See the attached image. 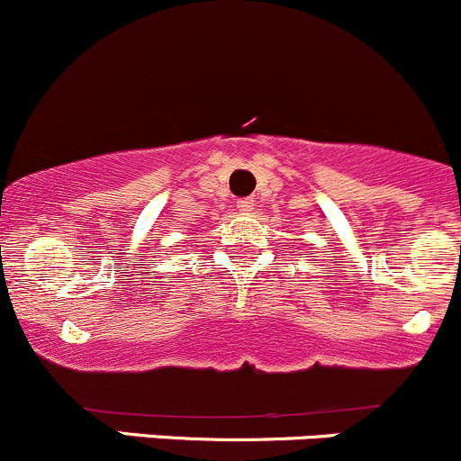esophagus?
<instances>
[{"label":"esophagus","instance_id":"esophagus-1","mask_svg":"<svg viewBox=\"0 0 461 461\" xmlns=\"http://www.w3.org/2000/svg\"><path fill=\"white\" fill-rule=\"evenodd\" d=\"M237 211L240 212L253 211V199H240V202H237Z\"/></svg>","mask_w":461,"mask_h":461}]
</instances>
